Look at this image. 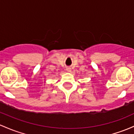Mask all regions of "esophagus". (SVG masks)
Listing matches in <instances>:
<instances>
[{
	"instance_id": "esophagus-1",
	"label": "esophagus",
	"mask_w": 134,
	"mask_h": 134,
	"mask_svg": "<svg viewBox=\"0 0 134 134\" xmlns=\"http://www.w3.org/2000/svg\"><path fill=\"white\" fill-rule=\"evenodd\" d=\"M67 70L68 72H70L72 71V69L71 68H70V67H68V68H67Z\"/></svg>"
}]
</instances>
